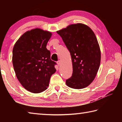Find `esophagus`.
<instances>
[{
  "label": "esophagus",
  "instance_id": "obj_1",
  "mask_svg": "<svg viewBox=\"0 0 122 122\" xmlns=\"http://www.w3.org/2000/svg\"><path fill=\"white\" fill-rule=\"evenodd\" d=\"M57 64L58 65V66H60L61 65V61L59 60L57 61Z\"/></svg>",
  "mask_w": 122,
  "mask_h": 122
}]
</instances>
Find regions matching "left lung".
Masks as SVG:
<instances>
[{"mask_svg":"<svg viewBox=\"0 0 122 122\" xmlns=\"http://www.w3.org/2000/svg\"><path fill=\"white\" fill-rule=\"evenodd\" d=\"M71 53L73 74L66 80L70 88L82 89L93 81L98 71L101 51L97 38L90 27L72 24L57 31Z\"/></svg>","mask_w":122,"mask_h":122,"instance_id":"8db88e82","label":"left lung"}]
</instances>
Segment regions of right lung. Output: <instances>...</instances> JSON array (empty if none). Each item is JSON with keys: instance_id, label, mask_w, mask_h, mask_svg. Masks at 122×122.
Returning a JSON list of instances; mask_svg holds the SVG:
<instances>
[{"instance_id": "obj_1", "label": "right lung", "mask_w": 122, "mask_h": 122, "mask_svg": "<svg viewBox=\"0 0 122 122\" xmlns=\"http://www.w3.org/2000/svg\"><path fill=\"white\" fill-rule=\"evenodd\" d=\"M51 36L48 31L33 29L22 35L13 47L12 62L16 77L33 93L46 90L56 71V63L51 60L50 51L46 48Z\"/></svg>"}]
</instances>
